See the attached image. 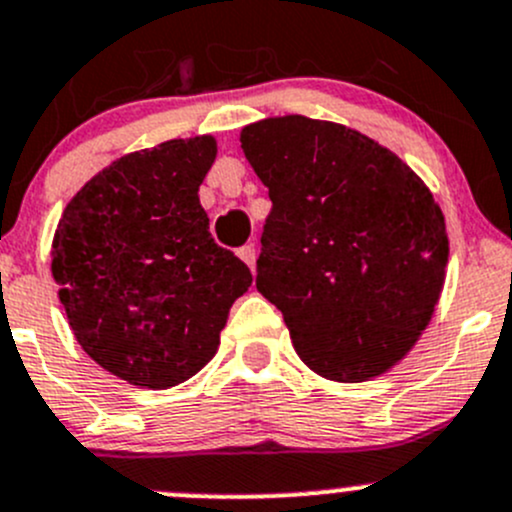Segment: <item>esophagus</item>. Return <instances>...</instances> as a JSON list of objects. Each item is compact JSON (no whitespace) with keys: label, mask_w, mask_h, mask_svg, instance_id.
Instances as JSON below:
<instances>
[{"label":"esophagus","mask_w":512,"mask_h":512,"mask_svg":"<svg viewBox=\"0 0 512 512\" xmlns=\"http://www.w3.org/2000/svg\"><path fill=\"white\" fill-rule=\"evenodd\" d=\"M237 255H240V260L245 262L247 267H250V270H255V247L252 245H245V247H240V250H237Z\"/></svg>","instance_id":"1"}]
</instances>
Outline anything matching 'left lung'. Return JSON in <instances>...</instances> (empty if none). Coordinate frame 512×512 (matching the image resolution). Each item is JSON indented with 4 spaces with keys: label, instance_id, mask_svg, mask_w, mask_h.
Masks as SVG:
<instances>
[{
    "label": "left lung",
    "instance_id": "left-lung-1",
    "mask_svg": "<svg viewBox=\"0 0 512 512\" xmlns=\"http://www.w3.org/2000/svg\"><path fill=\"white\" fill-rule=\"evenodd\" d=\"M267 185L257 289L285 317L299 359L356 384L416 344L443 289L441 208L389 148L307 116L265 118L240 133Z\"/></svg>",
    "mask_w": 512,
    "mask_h": 512
}]
</instances>
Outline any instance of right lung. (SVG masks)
Returning a JSON list of instances; mask_svg holds the SVG:
<instances>
[{
	"instance_id": "1",
	"label": "right lung",
	"mask_w": 512,
	"mask_h": 512,
	"mask_svg": "<svg viewBox=\"0 0 512 512\" xmlns=\"http://www.w3.org/2000/svg\"><path fill=\"white\" fill-rule=\"evenodd\" d=\"M213 136L128 153L71 198L51 245V275L84 352L133 386L170 389L220 344L252 275L213 240L198 188Z\"/></svg>"
}]
</instances>
